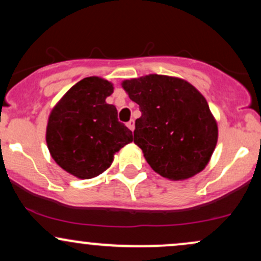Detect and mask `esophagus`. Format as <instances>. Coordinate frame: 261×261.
I'll return each instance as SVG.
<instances>
[{
	"label": "esophagus",
	"instance_id": "34e87169",
	"mask_svg": "<svg viewBox=\"0 0 261 261\" xmlns=\"http://www.w3.org/2000/svg\"><path fill=\"white\" fill-rule=\"evenodd\" d=\"M127 127L130 128L131 131H134L135 130V121L134 120H130L127 122Z\"/></svg>",
	"mask_w": 261,
	"mask_h": 261
}]
</instances>
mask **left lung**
I'll list each match as a JSON object with an SVG mask.
<instances>
[{"label":"left lung","mask_w":261,"mask_h":261,"mask_svg":"<svg viewBox=\"0 0 261 261\" xmlns=\"http://www.w3.org/2000/svg\"><path fill=\"white\" fill-rule=\"evenodd\" d=\"M122 88L140 106L134 142L155 173L185 180L207 166L218 127L205 97L188 81L166 74L125 80Z\"/></svg>","instance_id":"1"}]
</instances>
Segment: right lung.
Segmentation results:
<instances>
[{
    "instance_id": "obj_1",
    "label": "right lung",
    "mask_w": 261,
    "mask_h": 261,
    "mask_svg": "<svg viewBox=\"0 0 261 261\" xmlns=\"http://www.w3.org/2000/svg\"><path fill=\"white\" fill-rule=\"evenodd\" d=\"M113 83L86 77L65 93L50 112L46 145L53 160L79 179L98 176L112 166L114 154L134 136L118 120V110L106 99Z\"/></svg>"
}]
</instances>
